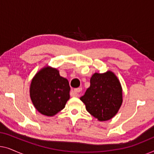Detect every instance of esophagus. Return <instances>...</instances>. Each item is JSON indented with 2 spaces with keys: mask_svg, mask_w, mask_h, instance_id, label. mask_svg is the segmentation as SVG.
Wrapping results in <instances>:
<instances>
[{
  "mask_svg": "<svg viewBox=\"0 0 154 154\" xmlns=\"http://www.w3.org/2000/svg\"><path fill=\"white\" fill-rule=\"evenodd\" d=\"M82 91V88H76V89L72 90V91L71 92V97H76L79 95V92H81Z\"/></svg>",
  "mask_w": 154,
  "mask_h": 154,
  "instance_id": "34e87169",
  "label": "esophagus"
}]
</instances>
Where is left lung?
Returning <instances> with one entry per match:
<instances>
[{
    "mask_svg": "<svg viewBox=\"0 0 154 154\" xmlns=\"http://www.w3.org/2000/svg\"><path fill=\"white\" fill-rule=\"evenodd\" d=\"M121 83L111 71L95 73L90 79V86L81 100L86 110L100 121L112 119L123 102Z\"/></svg>",
    "mask_w": 154,
    "mask_h": 154,
    "instance_id": "left-lung-1",
    "label": "left lung"
}]
</instances>
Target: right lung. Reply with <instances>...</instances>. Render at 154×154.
<instances>
[{
  "instance_id": "right-lung-1",
  "label": "right lung",
  "mask_w": 154,
  "mask_h": 154,
  "mask_svg": "<svg viewBox=\"0 0 154 154\" xmlns=\"http://www.w3.org/2000/svg\"><path fill=\"white\" fill-rule=\"evenodd\" d=\"M69 91L68 80L60 76L56 69L45 67L31 81L30 96L38 111L52 116L64 108L70 97Z\"/></svg>"
}]
</instances>
